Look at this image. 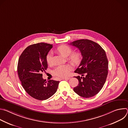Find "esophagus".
<instances>
[{"label":"esophagus","mask_w":128,"mask_h":128,"mask_svg":"<svg viewBox=\"0 0 128 128\" xmlns=\"http://www.w3.org/2000/svg\"><path fill=\"white\" fill-rule=\"evenodd\" d=\"M71 78V77H70V76H68V77H66V78H62L63 80H69V79H70Z\"/></svg>","instance_id":"34e87169"}]
</instances>
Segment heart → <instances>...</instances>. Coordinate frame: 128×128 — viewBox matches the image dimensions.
<instances>
[{"label":"heart","mask_w":128,"mask_h":128,"mask_svg":"<svg viewBox=\"0 0 128 128\" xmlns=\"http://www.w3.org/2000/svg\"><path fill=\"white\" fill-rule=\"evenodd\" d=\"M57 51L64 57L68 56V60L73 65H78L82 61V56L81 54L78 52H74L72 54L71 48L66 45H62L57 48ZM52 54L49 52L46 56V61L48 64L52 63ZM71 70V67L69 65H62L58 66L53 70V74L59 78H63L68 76Z\"/></svg>","instance_id":"b5f03b06"}]
</instances>
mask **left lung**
Segmentation results:
<instances>
[{"instance_id": "left-lung-1", "label": "left lung", "mask_w": 128, "mask_h": 128, "mask_svg": "<svg viewBox=\"0 0 128 128\" xmlns=\"http://www.w3.org/2000/svg\"><path fill=\"white\" fill-rule=\"evenodd\" d=\"M70 44L78 48L82 59L74 71L82 76H76L78 85L74 90L84 98L97 94L103 88L107 76L108 62L103 48L97 43L88 40H80Z\"/></svg>"}]
</instances>
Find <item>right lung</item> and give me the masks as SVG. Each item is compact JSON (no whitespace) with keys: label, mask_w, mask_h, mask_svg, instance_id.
Masks as SVG:
<instances>
[{"label":"right lung","mask_w":128,"mask_h":128,"mask_svg":"<svg viewBox=\"0 0 128 128\" xmlns=\"http://www.w3.org/2000/svg\"><path fill=\"white\" fill-rule=\"evenodd\" d=\"M52 45L40 42L28 46L21 54L18 63V76L26 92L39 100L48 99L56 92L59 81L42 78L46 70V56Z\"/></svg>","instance_id":"right-lung-1"}]
</instances>
